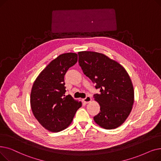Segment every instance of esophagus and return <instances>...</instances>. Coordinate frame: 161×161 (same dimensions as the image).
I'll list each match as a JSON object with an SVG mask.
<instances>
[{
    "instance_id": "obj_1",
    "label": "esophagus",
    "mask_w": 161,
    "mask_h": 161,
    "mask_svg": "<svg viewBox=\"0 0 161 161\" xmlns=\"http://www.w3.org/2000/svg\"><path fill=\"white\" fill-rule=\"evenodd\" d=\"M83 101L85 103H86V104H88V103H89L91 101V98L89 97V96H87L85 98H83Z\"/></svg>"
}]
</instances>
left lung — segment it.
<instances>
[{
  "label": "left lung",
  "mask_w": 161,
  "mask_h": 161,
  "mask_svg": "<svg viewBox=\"0 0 161 161\" xmlns=\"http://www.w3.org/2000/svg\"><path fill=\"white\" fill-rule=\"evenodd\" d=\"M78 55L83 72L100 89V93L93 96L100 107L95 122L105 129L119 127L127 119L134 100L129 74L119 63L103 53L85 51Z\"/></svg>",
  "instance_id": "8db88e82"
}]
</instances>
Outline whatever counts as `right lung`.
<instances>
[{"instance_id":"add662e5","label":"right lung","mask_w":161,"mask_h":161,"mask_svg":"<svg viewBox=\"0 0 161 161\" xmlns=\"http://www.w3.org/2000/svg\"><path fill=\"white\" fill-rule=\"evenodd\" d=\"M78 61V55H58L42 70L31 92V107L34 116L46 130L57 132L69 126L82 104L70 95H65L64 75Z\"/></svg>"}]
</instances>
